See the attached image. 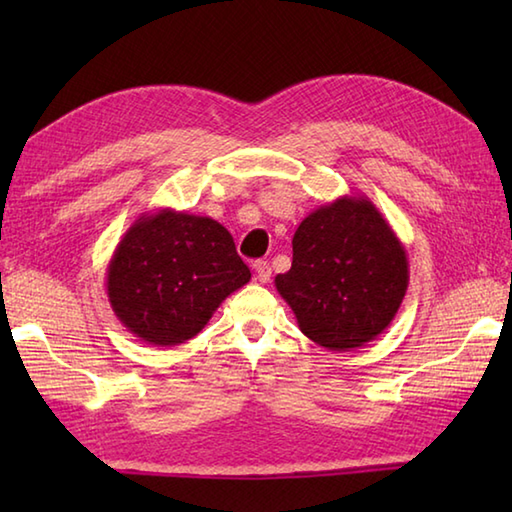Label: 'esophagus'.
<instances>
[{
	"label": "esophagus",
	"instance_id": "obj_1",
	"mask_svg": "<svg viewBox=\"0 0 512 512\" xmlns=\"http://www.w3.org/2000/svg\"><path fill=\"white\" fill-rule=\"evenodd\" d=\"M253 268H255V279L259 281V284H268L270 275H273V268H270V264L259 259V262L253 264Z\"/></svg>",
	"mask_w": 512,
	"mask_h": 512
}]
</instances>
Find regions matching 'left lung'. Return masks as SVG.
<instances>
[{
	"mask_svg": "<svg viewBox=\"0 0 512 512\" xmlns=\"http://www.w3.org/2000/svg\"><path fill=\"white\" fill-rule=\"evenodd\" d=\"M407 286V250L367 195H341L303 217L292 266L275 277L299 330L336 352L385 332Z\"/></svg>",
	"mask_w": 512,
	"mask_h": 512,
	"instance_id": "1",
	"label": "left lung"
}]
</instances>
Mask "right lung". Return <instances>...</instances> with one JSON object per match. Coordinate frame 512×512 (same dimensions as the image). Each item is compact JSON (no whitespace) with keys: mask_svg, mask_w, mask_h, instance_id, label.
<instances>
[{"mask_svg":"<svg viewBox=\"0 0 512 512\" xmlns=\"http://www.w3.org/2000/svg\"><path fill=\"white\" fill-rule=\"evenodd\" d=\"M250 281L226 228L176 209L140 213L107 264V299L149 345L193 339L222 301Z\"/></svg>","mask_w":512,"mask_h":512,"instance_id":"add662e5","label":"right lung"}]
</instances>
